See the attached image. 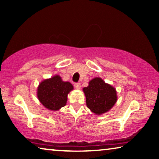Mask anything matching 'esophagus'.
I'll use <instances>...</instances> for the list:
<instances>
[{
    "instance_id": "34e87169",
    "label": "esophagus",
    "mask_w": 159,
    "mask_h": 159,
    "mask_svg": "<svg viewBox=\"0 0 159 159\" xmlns=\"http://www.w3.org/2000/svg\"><path fill=\"white\" fill-rule=\"evenodd\" d=\"M75 87L76 89H78V90H79L81 86H80V83H79V82H76V83H75Z\"/></svg>"
}]
</instances>
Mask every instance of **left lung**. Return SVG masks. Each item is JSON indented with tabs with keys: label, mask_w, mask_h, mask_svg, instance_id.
<instances>
[{
	"label": "left lung",
	"mask_w": 159,
	"mask_h": 159,
	"mask_svg": "<svg viewBox=\"0 0 159 159\" xmlns=\"http://www.w3.org/2000/svg\"><path fill=\"white\" fill-rule=\"evenodd\" d=\"M83 92L87 106L97 115L108 111L117 101L116 89L100 77L90 80L89 85L83 88Z\"/></svg>",
	"instance_id": "obj_1"
}]
</instances>
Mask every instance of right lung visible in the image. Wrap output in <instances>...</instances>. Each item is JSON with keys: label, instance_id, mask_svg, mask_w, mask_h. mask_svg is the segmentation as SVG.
<instances>
[{"label": "right lung", "instance_id": "add662e5", "mask_svg": "<svg viewBox=\"0 0 159 159\" xmlns=\"http://www.w3.org/2000/svg\"><path fill=\"white\" fill-rule=\"evenodd\" d=\"M74 89L69 82H64L59 75L43 80L38 88V98L43 106L51 111H58L66 105L67 95Z\"/></svg>", "mask_w": 159, "mask_h": 159}]
</instances>
